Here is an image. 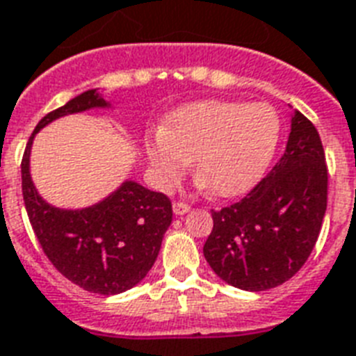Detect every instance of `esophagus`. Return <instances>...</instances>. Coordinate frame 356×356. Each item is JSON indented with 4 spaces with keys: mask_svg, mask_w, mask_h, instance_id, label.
<instances>
[{
    "mask_svg": "<svg viewBox=\"0 0 356 356\" xmlns=\"http://www.w3.org/2000/svg\"><path fill=\"white\" fill-rule=\"evenodd\" d=\"M188 211H190L188 203H184V201H175V203H173V212H175V214H179V216Z\"/></svg>",
    "mask_w": 356,
    "mask_h": 356,
    "instance_id": "1",
    "label": "esophagus"
}]
</instances>
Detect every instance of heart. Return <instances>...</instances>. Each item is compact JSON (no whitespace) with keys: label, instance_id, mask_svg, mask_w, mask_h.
I'll return each instance as SVG.
<instances>
[{"label":"heart","instance_id":"b5f03b06","mask_svg":"<svg viewBox=\"0 0 356 356\" xmlns=\"http://www.w3.org/2000/svg\"><path fill=\"white\" fill-rule=\"evenodd\" d=\"M281 120L266 103H190L170 114L164 129L145 140L161 188H172L195 159V173L220 197L245 194L275 155Z\"/></svg>","mask_w":356,"mask_h":356}]
</instances>
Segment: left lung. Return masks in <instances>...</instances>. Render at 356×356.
<instances>
[{"label":"left lung","mask_w":356,"mask_h":356,"mask_svg":"<svg viewBox=\"0 0 356 356\" xmlns=\"http://www.w3.org/2000/svg\"><path fill=\"white\" fill-rule=\"evenodd\" d=\"M325 151L318 129L296 113L284 155L245 197L212 211L207 262L231 286L262 292L298 273L327 211Z\"/></svg>","instance_id":"1"}]
</instances>
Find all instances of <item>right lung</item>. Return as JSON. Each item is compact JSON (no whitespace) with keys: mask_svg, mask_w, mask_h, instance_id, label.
Masks as SVG:
<instances>
[{"mask_svg":"<svg viewBox=\"0 0 356 356\" xmlns=\"http://www.w3.org/2000/svg\"><path fill=\"white\" fill-rule=\"evenodd\" d=\"M107 105L86 90L46 114L35 127L92 107ZM22 156V194L42 251L58 273L86 292L113 296L138 284L155 264L162 238L172 223V201L138 183H123L113 195L83 211H60L36 194L29 175L33 136Z\"/></svg>","mask_w":356,"mask_h":356,"instance_id":"obj_1","label":"right lung"}]
</instances>
